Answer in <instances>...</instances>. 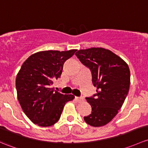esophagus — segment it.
<instances>
[{
  "label": "esophagus",
  "instance_id": "1",
  "mask_svg": "<svg viewBox=\"0 0 148 148\" xmlns=\"http://www.w3.org/2000/svg\"><path fill=\"white\" fill-rule=\"evenodd\" d=\"M75 100L77 101V102H81L84 100V98L83 97H77V96H76Z\"/></svg>",
  "mask_w": 148,
  "mask_h": 148
}]
</instances>
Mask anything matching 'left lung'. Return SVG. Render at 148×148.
Segmentation results:
<instances>
[{"instance_id": "1", "label": "left lung", "mask_w": 148, "mask_h": 148, "mask_svg": "<svg viewBox=\"0 0 148 148\" xmlns=\"http://www.w3.org/2000/svg\"><path fill=\"white\" fill-rule=\"evenodd\" d=\"M75 55L90 69L92 83L96 87V94L86 98L91 113L84 119L91 126L106 125L119 113L128 94V65L111 51L101 47L80 49Z\"/></svg>"}]
</instances>
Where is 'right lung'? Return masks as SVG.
I'll list each match as a JSON object with an SVG mask.
<instances>
[{
  "instance_id": "add662e5",
  "label": "right lung",
  "mask_w": 148,
  "mask_h": 148,
  "mask_svg": "<svg viewBox=\"0 0 148 148\" xmlns=\"http://www.w3.org/2000/svg\"><path fill=\"white\" fill-rule=\"evenodd\" d=\"M76 51L39 52L22 65L15 81L17 94L22 109L33 123L42 127L54 125L65 103L74 99L71 94L58 92L52 85L61 76L64 63Z\"/></svg>"
}]
</instances>
